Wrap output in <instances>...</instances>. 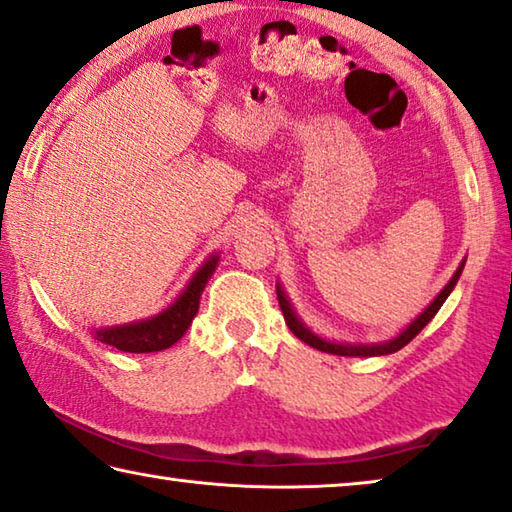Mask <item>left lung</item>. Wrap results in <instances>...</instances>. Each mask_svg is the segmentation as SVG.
I'll use <instances>...</instances> for the list:
<instances>
[{"label": "left lung", "instance_id": "left-lung-1", "mask_svg": "<svg viewBox=\"0 0 512 512\" xmlns=\"http://www.w3.org/2000/svg\"><path fill=\"white\" fill-rule=\"evenodd\" d=\"M465 262H467V259H462L460 266L456 269V273L451 275V280L446 282L444 289L431 300V305H428L426 310L421 312L415 321H410L408 326H405L396 337L387 339V342H380V344H346V342H332V339H326V337L316 335V332L307 328L305 323H303V319H300V316L296 314L294 305H291V300H289V296H287L285 287H282L280 282H278V285H275V289H278L280 310H282V314H285V321H287L289 330L294 332V335H296L298 339H303V342H305L307 346H312V348H316V351H323V353L346 355V358H373V355H389V353L401 351V348H403L405 344H410L412 339H415V337L419 335V332L424 330V328L428 326V323H431V319L437 314V310H440V307L444 305V300L449 298L453 287L458 285L460 273H462V269H465Z\"/></svg>", "mask_w": 512, "mask_h": 512}]
</instances>
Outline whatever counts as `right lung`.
Segmentation results:
<instances>
[{"label":"right lung","mask_w":512,"mask_h":512,"mask_svg":"<svg viewBox=\"0 0 512 512\" xmlns=\"http://www.w3.org/2000/svg\"><path fill=\"white\" fill-rule=\"evenodd\" d=\"M218 262H221V255H209L200 264V269L191 275V280L186 282L180 296L161 312L148 316V319L120 323V326L93 328V337L97 342L109 344L125 353L166 351V348L180 342L186 330H189L193 316L198 314L202 291H205V285L214 275Z\"/></svg>","instance_id":"1"}]
</instances>
